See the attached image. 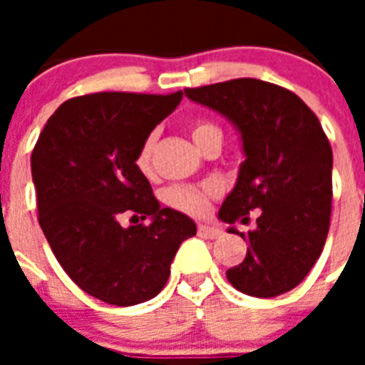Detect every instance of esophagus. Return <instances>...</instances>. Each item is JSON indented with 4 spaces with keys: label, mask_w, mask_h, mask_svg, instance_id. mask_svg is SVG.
Instances as JSON below:
<instances>
[{
    "label": "esophagus",
    "mask_w": 365,
    "mask_h": 365,
    "mask_svg": "<svg viewBox=\"0 0 365 365\" xmlns=\"http://www.w3.org/2000/svg\"><path fill=\"white\" fill-rule=\"evenodd\" d=\"M199 235L205 239H217L222 237V229L210 227V225H199Z\"/></svg>",
    "instance_id": "esophagus-1"
}]
</instances>
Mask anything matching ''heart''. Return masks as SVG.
<instances>
[{"instance_id": "1", "label": "heart", "mask_w": 365, "mask_h": 365, "mask_svg": "<svg viewBox=\"0 0 365 365\" xmlns=\"http://www.w3.org/2000/svg\"><path fill=\"white\" fill-rule=\"evenodd\" d=\"M191 136H193L195 143L200 149H205L208 143L212 142H223V132L216 123L208 121V119H197L191 123ZM153 148L155 138L148 136L142 142L140 149H138L134 165L143 176H151L153 174ZM220 197V187L216 183H200V185H193V183H176L166 189L163 199L170 208L180 210L189 216H205L210 206V200Z\"/></svg>"}]
</instances>
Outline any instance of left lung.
<instances>
[{
    "label": "left lung",
    "instance_id": "1",
    "mask_svg": "<svg viewBox=\"0 0 365 365\" xmlns=\"http://www.w3.org/2000/svg\"><path fill=\"white\" fill-rule=\"evenodd\" d=\"M185 96L233 121L246 160L220 208L225 223H246L259 210L240 265L227 271L235 288L277 297L309 274L326 244L331 216L334 153L318 117L292 91L259 79L185 88Z\"/></svg>",
    "mask_w": 365,
    "mask_h": 365
}]
</instances>
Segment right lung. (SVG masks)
<instances>
[{
    "label": "right lung",
    "instance_id": "right-lung-1",
    "mask_svg": "<svg viewBox=\"0 0 365 365\" xmlns=\"http://www.w3.org/2000/svg\"><path fill=\"white\" fill-rule=\"evenodd\" d=\"M183 93H96L60 106L37 138L31 178L43 235L68 277L96 299L130 307L165 288L191 217L160 208L134 165L142 142ZM123 213L149 226L123 228Z\"/></svg>",
    "mask_w": 365,
    "mask_h": 365
}]
</instances>
